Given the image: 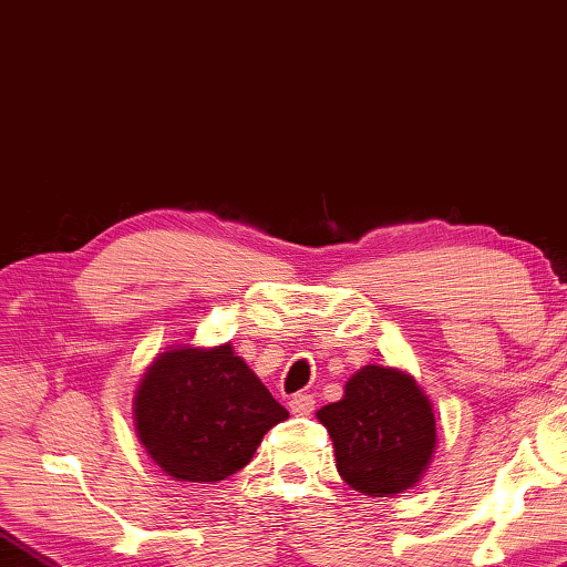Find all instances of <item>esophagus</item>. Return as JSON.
Returning a JSON list of instances; mask_svg holds the SVG:
<instances>
[{
  "label": "esophagus",
  "instance_id": "obj_1",
  "mask_svg": "<svg viewBox=\"0 0 567 567\" xmlns=\"http://www.w3.org/2000/svg\"><path fill=\"white\" fill-rule=\"evenodd\" d=\"M288 409H291L293 415H310L316 409V399L310 394H293L288 399Z\"/></svg>",
  "mask_w": 567,
  "mask_h": 567
}]
</instances>
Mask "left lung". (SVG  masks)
<instances>
[{
  "label": "left lung",
  "mask_w": 567,
  "mask_h": 567,
  "mask_svg": "<svg viewBox=\"0 0 567 567\" xmlns=\"http://www.w3.org/2000/svg\"><path fill=\"white\" fill-rule=\"evenodd\" d=\"M316 415L332 437L340 477L364 496L413 489L435 455L433 403L406 369H357L342 399Z\"/></svg>",
  "instance_id": "obj_1"
}]
</instances>
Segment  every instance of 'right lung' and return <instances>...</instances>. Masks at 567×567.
Wrapping results in <instances>:
<instances>
[{"label":"right lung","instance_id":"1","mask_svg":"<svg viewBox=\"0 0 567 567\" xmlns=\"http://www.w3.org/2000/svg\"><path fill=\"white\" fill-rule=\"evenodd\" d=\"M132 406L146 455L168 477L195 484L249 465L261 437L288 419L233 342L168 344L144 369Z\"/></svg>","mask_w":567,"mask_h":567}]
</instances>
